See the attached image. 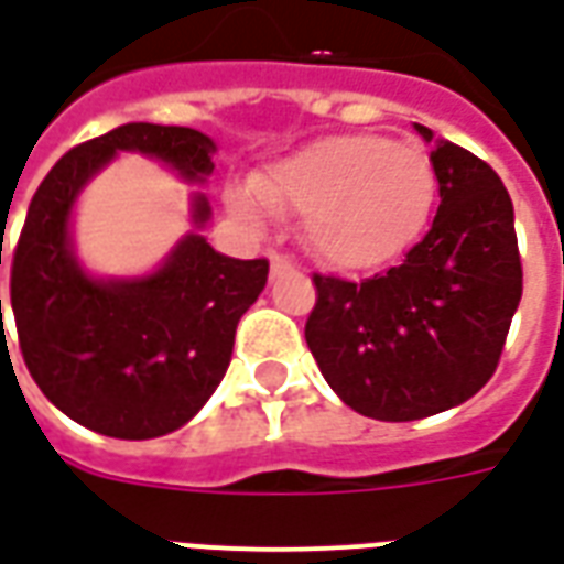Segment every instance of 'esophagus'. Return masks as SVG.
Returning a JSON list of instances; mask_svg holds the SVG:
<instances>
[{"label":"esophagus","mask_w":564,"mask_h":564,"mask_svg":"<svg viewBox=\"0 0 564 564\" xmlns=\"http://www.w3.org/2000/svg\"><path fill=\"white\" fill-rule=\"evenodd\" d=\"M269 259H271V274H274V278H281V274H286V271H293V262L283 257V253H278V250H271Z\"/></svg>","instance_id":"1"}]
</instances>
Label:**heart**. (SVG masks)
Wrapping results in <instances>:
<instances>
[{"label":"heart","instance_id":"heart-1","mask_svg":"<svg viewBox=\"0 0 564 564\" xmlns=\"http://www.w3.org/2000/svg\"><path fill=\"white\" fill-rule=\"evenodd\" d=\"M271 214L302 217L307 250L338 271H368L399 259L423 235L437 196L432 156L411 141L371 132L326 135L250 177ZM253 217L257 205L235 196Z\"/></svg>","mask_w":564,"mask_h":564}]
</instances>
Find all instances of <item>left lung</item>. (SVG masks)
Wrapping results in <instances>:
<instances>
[{
  "label": "left lung",
  "mask_w": 564,
  "mask_h": 564,
  "mask_svg": "<svg viewBox=\"0 0 564 564\" xmlns=\"http://www.w3.org/2000/svg\"><path fill=\"white\" fill-rule=\"evenodd\" d=\"M432 144V229L402 265L366 281L314 274L305 341L323 378L356 414L408 423L468 402L496 375L520 305L513 205L501 177L453 141Z\"/></svg>",
  "instance_id": "8db88e82"
}]
</instances>
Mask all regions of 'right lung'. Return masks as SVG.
<instances>
[{"instance_id":"1","label":"right lung","mask_w":564,"mask_h":564,"mask_svg":"<svg viewBox=\"0 0 564 564\" xmlns=\"http://www.w3.org/2000/svg\"><path fill=\"white\" fill-rule=\"evenodd\" d=\"M117 150L156 156L186 181L214 172V141L189 127L127 123L68 150L26 210L11 257V311L23 362L63 414L99 435L144 441L181 429L217 390L235 326L269 281V259L223 257L193 232L150 278L84 274L68 214ZM208 214V198L196 196V226Z\"/></svg>"}]
</instances>
